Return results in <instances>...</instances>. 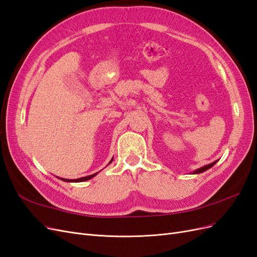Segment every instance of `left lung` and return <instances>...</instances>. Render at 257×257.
<instances>
[{
    "label": "left lung",
    "mask_w": 257,
    "mask_h": 257,
    "mask_svg": "<svg viewBox=\"0 0 257 257\" xmlns=\"http://www.w3.org/2000/svg\"><path fill=\"white\" fill-rule=\"evenodd\" d=\"M217 161H215V162H213V163H211V164H209V165H205V166H203V167H200V168H198V169H196L195 172H193V174H200V173H204V172H206V170H208L209 168H211L215 163H216Z\"/></svg>",
    "instance_id": "left-lung-1"
}]
</instances>
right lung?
<instances>
[{"label":"right lung","instance_id":"1","mask_svg":"<svg viewBox=\"0 0 257 257\" xmlns=\"http://www.w3.org/2000/svg\"><path fill=\"white\" fill-rule=\"evenodd\" d=\"M112 160L113 159H111V161L109 162V164L110 163L112 162ZM97 175V173L96 174H93V175H91V176H87V177H82V178H78V179H64V178H60L61 180H63V181H66V182H82V181H87V180H90V179H92L93 177L94 176H96Z\"/></svg>","mask_w":257,"mask_h":257}]
</instances>
